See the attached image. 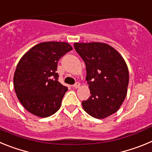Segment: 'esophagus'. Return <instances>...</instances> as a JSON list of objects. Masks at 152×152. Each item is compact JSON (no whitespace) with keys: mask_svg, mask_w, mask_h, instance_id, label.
Instances as JSON below:
<instances>
[{"mask_svg":"<svg viewBox=\"0 0 152 152\" xmlns=\"http://www.w3.org/2000/svg\"><path fill=\"white\" fill-rule=\"evenodd\" d=\"M73 87L75 88H76V89H77V88H78L79 87H80V83H79V82H76L75 84H74Z\"/></svg>","mask_w":152,"mask_h":152,"instance_id":"obj_1","label":"esophagus"}]
</instances>
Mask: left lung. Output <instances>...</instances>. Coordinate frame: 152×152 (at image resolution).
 Here are the masks:
<instances>
[{"label":"left lung","mask_w":152,"mask_h":152,"mask_svg":"<svg viewBox=\"0 0 152 152\" xmlns=\"http://www.w3.org/2000/svg\"><path fill=\"white\" fill-rule=\"evenodd\" d=\"M76 52L84 60L91 96L82 102L84 111L96 119L117 112L127 94L129 70L123 56L108 44L75 42Z\"/></svg>","instance_id":"8db88e82"}]
</instances>
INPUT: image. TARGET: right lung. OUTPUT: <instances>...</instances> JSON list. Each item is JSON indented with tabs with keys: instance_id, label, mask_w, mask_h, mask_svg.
Masks as SVG:
<instances>
[{
	"instance_id": "add662e5",
	"label": "right lung",
	"mask_w": 152,
	"mask_h": 152,
	"mask_svg": "<svg viewBox=\"0 0 152 152\" xmlns=\"http://www.w3.org/2000/svg\"><path fill=\"white\" fill-rule=\"evenodd\" d=\"M72 50L64 42H45L32 47L16 68L13 87L26 110L41 118L56 113L68 88L58 80V60Z\"/></svg>"
}]
</instances>
